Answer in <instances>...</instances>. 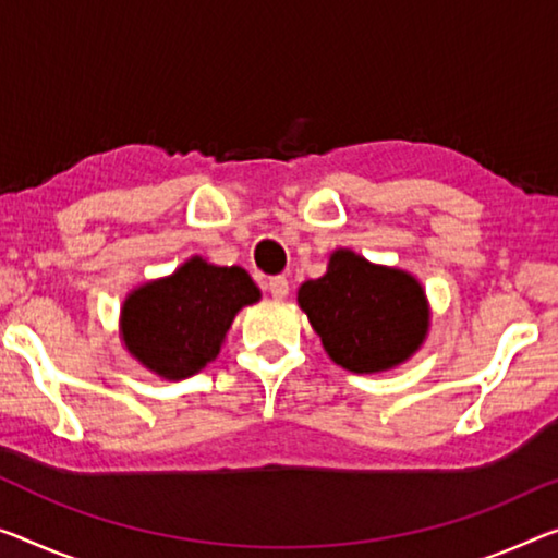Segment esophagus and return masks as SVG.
<instances>
[{"label":"esophagus","instance_id":"obj_1","mask_svg":"<svg viewBox=\"0 0 558 558\" xmlns=\"http://www.w3.org/2000/svg\"><path fill=\"white\" fill-rule=\"evenodd\" d=\"M267 289L274 299H284L289 294V281L287 277H271L267 281Z\"/></svg>","mask_w":558,"mask_h":558}]
</instances>
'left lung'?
I'll use <instances>...</instances> for the list:
<instances>
[{"label": "left lung", "instance_id": "left-lung-1", "mask_svg": "<svg viewBox=\"0 0 558 558\" xmlns=\"http://www.w3.org/2000/svg\"><path fill=\"white\" fill-rule=\"evenodd\" d=\"M296 299L331 362L354 374L387 372L407 362L428 331L422 284L351 250L333 252L327 274L304 281Z\"/></svg>", "mask_w": 558, "mask_h": 558}]
</instances>
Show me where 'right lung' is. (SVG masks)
<instances>
[{"instance_id": "obj_1", "label": "right lung", "mask_w": 558, "mask_h": 558, "mask_svg": "<svg viewBox=\"0 0 558 558\" xmlns=\"http://www.w3.org/2000/svg\"><path fill=\"white\" fill-rule=\"evenodd\" d=\"M259 296L242 267H217L192 256L169 277L134 289L124 299L119 329L136 362L179 381L217 359L239 308Z\"/></svg>"}]
</instances>
